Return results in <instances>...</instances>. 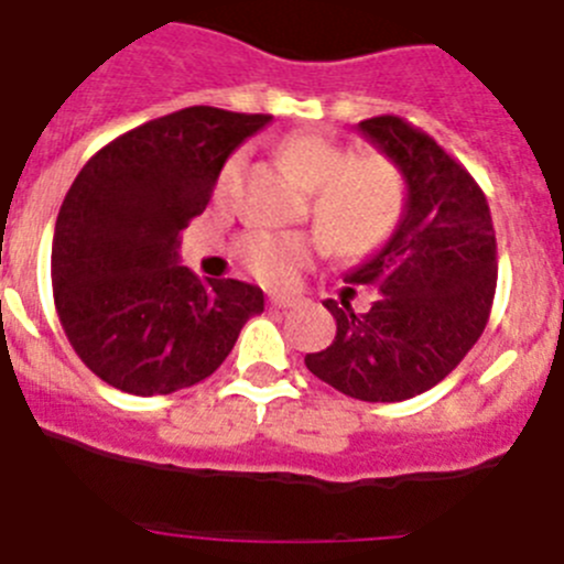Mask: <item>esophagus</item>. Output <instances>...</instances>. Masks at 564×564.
<instances>
[{
  "mask_svg": "<svg viewBox=\"0 0 564 564\" xmlns=\"http://www.w3.org/2000/svg\"><path fill=\"white\" fill-rule=\"evenodd\" d=\"M268 305H271V307H282V311H285V307L296 305V299H293V296H282V293H271V296H268Z\"/></svg>",
  "mask_w": 564,
  "mask_h": 564,
  "instance_id": "34e87169",
  "label": "esophagus"
}]
</instances>
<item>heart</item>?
I'll list each match as a JSON object with an SVG mask.
<instances>
[{
  "mask_svg": "<svg viewBox=\"0 0 564 564\" xmlns=\"http://www.w3.org/2000/svg\"><path fill=\"white\" fill-rule=\"evenodd\" d=\"M279 158L311 192V217L333 257H370L398 234L410 188L387 154H352L330 138L299 132L279 147ZM239 169L242 154H231L217 174V194L231 192ZM313 253L316 239L296 231H251L239 242L242 265L268 285L291 282L299 268L311 265Z\"/></svg>",
  "mask_w": 564,
  "mask_h": 564,
  "instance_id": "b5f03b06",
  "label": "heart"
}]
</instances>
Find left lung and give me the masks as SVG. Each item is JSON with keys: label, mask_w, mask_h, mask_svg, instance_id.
<instances>
[{"label": "left lung", "mask_w": 564, "mask_h": 564, "mask_svg": "<svg viewBox=\"0 0 564 564\" xmlns=\"http://www.w3.org/2000/svg\"><path fill=\"white\" fill-rule=\"evenodd\" d=\"M401 169L410 206L395 237L344 276L381 291L367 313L327 299L330 347L307 370L358 401H406L432 390L482 336L497 288V239L486 194L441 143L398 115L358 123Z\"/></svg>", "instance_id": "left-lung-1"}]
</instances>
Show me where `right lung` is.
Returning a JSON list of instances; mask_svg holds the SVG:
<instances>
[{
	"instance_id": "right-lung-1",
	"label": "right lung",
	"mask_w": 564,
	"mask_h": 564,
	"mask_svg": "<svg viewBox=\"0 0 564 564\" xmlns=\"http://www.w3.org/2000/svg\"><path fill=\"white\" fill-rule=\"evenodd\" d=\"M271 115L186 107L123 132L69 186L53 234L56 313L89 370L129 395H169L212 376L262 291L203 282L177 262L228 154Z\"/></svg>"
}]
</instances>
